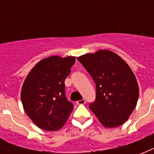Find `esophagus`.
<instances>
[{
	"mask_svg": "<svg viewBox=\"0 0 154 154\" xmlns=\"http://www.w3.org/2000/svg\"><path fill=\"white\" fill-rule=\"evenodd\" d=\"M85 103V99H82V100H81V101H77V105H84Z\"/></svg>",
	"mask_w": 154,
	"mask_h": 154,
	"instance_id": "34e87169",
	"label": "esophagus"
}]
</instances>
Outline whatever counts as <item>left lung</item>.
Instances as JSON below:
<instances>
[{
	"label": "left lung",
	"instance_id": "left-lung-1",
	"mask_svg": "<svg viewBox=\"0 0 154 154\" xmlns=\"http://www.w3.org/2000/svg\"><path fill=\"white\" fill-rule=\"evenodd\" d=\"M82 63L96 84V101L89 109L104 127L124 124L136 108L139 87L129 65L117 53L100 49L80 56Z\"/></svg>",
	"mask_w": 154,
	"mask_h": 154
}]
</instances>
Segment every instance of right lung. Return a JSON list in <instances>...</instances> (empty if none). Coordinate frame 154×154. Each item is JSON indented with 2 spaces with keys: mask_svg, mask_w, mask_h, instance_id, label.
Wrapping results in <instances>:
<instances>
[{
  "mask_svg": "<svg viewBox=\"0 0 154 154\" xmlns=\"http://www.w3.org/2000/svg\"><path fill=\"white\" fill-rule=\"evenodd\" d=\"M76 57L53 55L37 62L23 83L20 98L28 117L40 129H61L73 109L66 100L65 80Z\"/></svg>",
  "mask_w": 154,
  "mask_h": 154,
  "instance_id": "right-lung-1",
  "label": "right lung"
}]
</instances>
